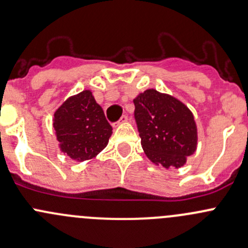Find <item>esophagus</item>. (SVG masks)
<instances>
[{
    "instance_id": "34e87169",
    "label": "esophagus",
    "mask_w": 248,
    "mask_h": 248,
    "mask_svg": "<svg viewBox=\"0 0 248 248\" xmlns=\"http://www.w3.org/2000/svg\"><path fill=\"white\" fill-rule=\"evenodd\" d=\"M127 121H128V116H127V115H122L121 119L119 120V122H117V124H126Z\"/></svg>"
}]
</instances>
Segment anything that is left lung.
Returning <instances> with one entry per match:
<instances>
[{"label":"left lung","mask_w":248,"mask_h":248,"mask_svg":"<svg viewBox=\"0 0 248 248\" xmlns=\"http://www.w3.org/2000/svg\"><path fill=\"white\" fill-rule=\"evenodd\" d=\"M134 117L147 158L166 169L185 166L197 150L198 132L192 111L181 101L155 89L133 99Z\"/></svg>","instance_id":"left-lung-1"}]
</instances>
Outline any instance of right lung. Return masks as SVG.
I'll return each instance as SVG.
<instances>
[{
    "label": "right lung",
    "mask_w": 248,
    "mask_h": 248,
    "mask_svg": "<svg viewBox=\"0 0 248 248\" xmlns=\"http://www.w3.org/2000/svg\"><path fill=\"white\" fill-rule=\"evenodd\" d=\"M60 150L77 162L96 157L108 145L112 127L90 90L67 98L52 119Z\"/></svg>",
    "instance_id": "add662e5"
}]
</instances>
